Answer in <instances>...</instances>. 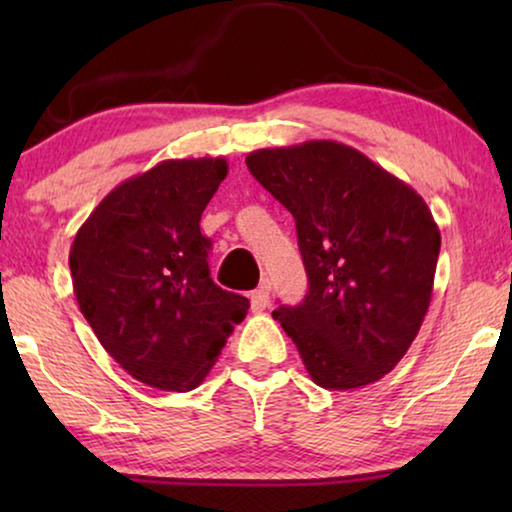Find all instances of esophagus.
Instances as JSON below:
<instances>
[{
	"label": "esophagus",
	"mask_w": 512,
	"mask_h": 512,
	"mask_svg": "<svg viewBox=\"0 0 512 512\" xmlns=\"http://www.w3.org/2000/svg\"><path fill=\"white\" fill-rule=\"evenodd\" d=\"M251 312H263L265 307H268V303H270V286H268V282H263L261 286H258V289L251 293Z\"/></svg>",
	"instance_id": "34e87169"
}]
</instances>
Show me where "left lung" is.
Returning a JSON list of instances; mask_svg holds the SVG:
<instances>
[{
	"label": "left lung",
	"mask_w": 512,
	"mask_h": 512,
	"mask_svg": "<svg viewBox=\"0 0 512 512\" xmlns=\"http://www.w3.org/2000/svg\"><path fill=\"white\" fill-rule=\"evenodd\" d=\"M296 219L310 291L272 312L314 384L359 389L391 373L429 312L440 230L422 195L352 146L312 139L247 156Z\"/></svg>",
	"instance_id": "1"
}]
</instances>
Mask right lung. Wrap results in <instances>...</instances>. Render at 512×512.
Segmentation results:
<instances>
[{
	"label": "right lung",
	"instance_id": "right-lung-1",
	"mask_svg": "<svg viewBox=\"0 0 512 512\" xmlns=\"http://www.w3.org/2000/svg\"><path fill=\"white\" fill-rule=\"evenodd\" d=\"M226 158L163 160L118 184L79 228L69 270L76 303L135 380L191 391L219 359L249 300L209 277L200 216Z\"/></svg>",
	"mask_w": 512,
	"mask_h": 512
}]
</instances>
